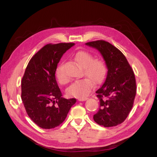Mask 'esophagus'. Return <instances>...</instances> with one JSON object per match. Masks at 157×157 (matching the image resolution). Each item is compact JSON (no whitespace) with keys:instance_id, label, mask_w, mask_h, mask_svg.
Returning a JSON list of instances; mask_svg holds the SVG:
<instances>
[{"instance_id":"1","label":"esophagus","mask_w":157,"mask_h":157,"mask_svg":"<svg viewBox=\"0 0 157 157\" xmlns=\"http://www.w3.org/2000/svg\"><path fill=\"white\" fill-rule=\"evenodd\" d=\"M88 98V97H84V98H78V101H86Z\"/></svg>"}]
</instances>
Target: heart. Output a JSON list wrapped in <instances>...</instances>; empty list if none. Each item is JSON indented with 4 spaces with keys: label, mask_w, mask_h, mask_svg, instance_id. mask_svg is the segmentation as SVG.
<instances>
[{
    "label": "heart",
    "mask_w": 157,
    "mask_h": 157,
    "mask_svg": "<svg viewBox=\"0 0 157 157\" xmlns=\"http://www.w3.org/2000/svg\"><path fill=\"white\" fill-rule=\"evenodd\" d=\"M75 61L82 67L87 78L76 80L67 90L70 96L84 98L91 92L94 82L100 84L104 82L107 75V66L102 59H94L91 53L85 51L77 52L74 55ZM55 77L60 84H65L68 79L63 75L62 65H59L55 70Z\"/></svg>",
    "instance_id": "b5f03b06"
}]
</instances>
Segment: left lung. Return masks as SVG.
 <instances>
[{
	"label": "left lung",
	"mask_w": 157,
	"mask_h": 157,
	"mask_svg": "<svg viewBox=\"0 0 157 157\" xmlns=\"http://www.w3.org/2000/svg\"><path fill=\"white\" fill-rule=\"evenodd\" d=\"M86 44L98 50L108 68L104 84L96 92L100 106L93 118L106 128L121 124L134 105L136 94L134 71L125 55L109 42L101 40Z\"/></svg>",
	"instance_id": "8db88e82"
}]
</instances>
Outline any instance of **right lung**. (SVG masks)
I'll use <instances>...</instances> for the list:
<instances>
[{
	"label": "right lung",
	"mask_w": 157,
	"mask_h": 157,
	"mask_svg": "<svg viewBox=\"0 0 157 157\" xmlns=\"http://www.w3.org/2000/svg\"><path fill=\"white\" fill-rule=\"evenodd\" d=\"M74 43L48 44L29 60L21 80V100L26 113L42 129H52L65 121L75 98H62L55 70L63 55Z\"/></svg>",
	"instance_id": "add662e5"
}]
</instances>
